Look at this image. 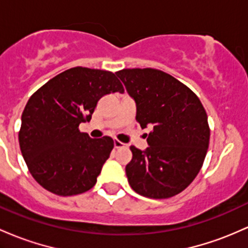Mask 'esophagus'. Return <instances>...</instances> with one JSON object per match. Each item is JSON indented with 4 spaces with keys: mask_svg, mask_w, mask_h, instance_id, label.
Listing matches in <instances>:
<instances>
[{
    "mask_svg": "<svg viewBox=\"0 0 248 248\" xmlns=\"http://www.w3.org/2000/svg\"><path fill=\"white\" fill-rule=\"evenodd\" d=\"M114 147L118 149V148H122V147H127V145L126 143L121 142V141H119V140H114Z\"/></svg>",
    "mask_w": 248,
    "mask_h": 248,
    "instance_id": "esophagus-1",
    "label": "esophagus"
}]
</instances>
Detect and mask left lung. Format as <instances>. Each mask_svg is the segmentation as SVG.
I'll return each mask as SVG.
<instances>
[{"mask_svg": "<svg viewBox=\"0 0 248 248\" xmlns=\"http://www.w3.org/2000/svg\"><path fill=\"white\" fill-rule=\"evenodd\" d=\"M137 105L135 119L151 128L145 151L130 146L126 175L138 194L167 199L182 192L202 167L208 149L207 114L199 97L172 75L153 68L115 73Z\"/></svg>", "mask_w": 248, "mask_h": 248, "instance_id": "left-lung-1", "label": "left lung"}]
</instances>
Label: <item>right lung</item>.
I'll return each mask as SVG.
<instances>
[{"label":"right lung","mask_w":248,"mask_h":248,"mask_svg":"<svg viewBox=\"0 0 248 248\" xmlns=\"http://www.w3.org/2000/svg\"><path fill=\"white\" fill-rule=\"evenodd\" d=\"M124 93L115 74L75 67L56 75L27 102L18 142L32 178L54 194L69 197L94 187L114 147L78 130L105 95Z\"/></svg>","instance_id":"add662e5"}]
</instances>
